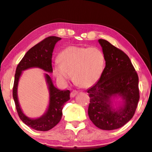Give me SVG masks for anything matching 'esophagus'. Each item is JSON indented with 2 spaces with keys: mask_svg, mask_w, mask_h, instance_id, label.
Returning a JSON list of instances; mask_svg holds the SVG:
<instances>
[{
  "mask_svg": "<svg viewBox=\"0 0 152 152\" xmlns=\"http://www.w3.org/2000/svg\"><path fill=\"white\" fill-rule=\"evenodd\" d=\"M77 94H78V92H77L76 91H72L71 94H70V97H71V98H74Z\"/></svg>",
  "mask_w": 152,
  "mask_h": 152,
  "instance_id": "esophagus-1",
  "label": "esophagus"
}]
</instances>
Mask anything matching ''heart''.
I'll list each match as a JSON object with an SVG mask.
<instances>
[{
	"label": "heart",
	"mask_w": 152,
	"mask_h": 152,
	"mask_svg": "<svg viewBox=\"0 0 152 152\" xmlns=\"http://www.w3.org/2000/svg\"><path fill=\"white\" fill-rule=\"evenodd\" d=\"M58 61L53 69L56 80L67 83L73 76L74 83L82 88L98 82L105 67L104 54L96 47L69 46L58 54Z\"/></svg>",
	"instance_id": "obj_1"
}]
</instances>
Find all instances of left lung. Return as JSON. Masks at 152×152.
Instances as JSON below:
<instances>
[{
    "mask_svg": "<svg viewBox=\"0 0 152 152\" xmlns=\"http://www.w3.org/2000/svg\"><path fill=\"white\" fill-rule=\"evenodd\" d=\"M98 42L106 66L99 80L87 89L88 115L96 127L112 130L124 126L134 116L139 100V77L126 54L105 39ZM119 99V102H115Z\"/></svg>",
    "mask_w": 152,
    "mask_h": 152,
    "instance_id": "1",
    "label": "left lung"
}]
</instances>
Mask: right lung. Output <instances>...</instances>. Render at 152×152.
<instances>
[{"instance_id": "right-lung-1", "label": "right lung", "mask_w": 152, "mask_h": 152, "mask_svg": "<svg viewBox=\"0 0 152 152\" xmlns=\"http://www.w3.org/2000/svg\"><path fill=\"white\" fill-rule=\"evenodd\" d=\"M61 37L51 36L36 44L27 52L18 65L15 74L13 88V98L20 119L32 129L39 131H48L58 124L62 117V110L65 103L70 99L69 90H60L54 87L49 74L53 73L52 56L54 48ZM39 68L47 72L45 77L49 93L48 108L42 116L31 118L24 114L20 106L17 96L18 83L22 72L31 68Z\"/></svg>"}]
</instances>
